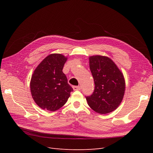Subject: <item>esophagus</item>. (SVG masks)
Here are the masks:
<instances>
[{
    "mask_svg": "<svg viewBox=\"0 0 153 153\" xmlns=\"http://www.w3.org/2000/svg\"><path fill=\"white\" fill-rule=\"evenodd\" d=\"M73 89L74 91H80L81 88L80 86H73Z\"/></svg>",
    "mask_w": 153,
    "mask_h": 153,
    "instance_id": "1",
    "label": "esophagus"
}]
</instances>
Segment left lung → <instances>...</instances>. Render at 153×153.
<instances>
[{"label":"left lung","mask_w":153,"mask_h":153,"mask_svg":"<svg viewBox=\"0 0 153 153\" xmlns=\"http://www.w3.org/2000/svg\"><path fill=\"white\" fill-rule=\"evenodd\" d=\"M89 67L94 81V91L86 100L96 112L106 114L112 112L121 104L125 92L123 73L112 59L102 55L89 58Z\"/></svg>","instance_id":"1"}]
</instances>
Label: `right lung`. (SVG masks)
<instances>
[{
  "label": "right lung",
  "mask_w": 153,
  "mask_h": 153,
  "mask_svg": "<svg viewBox=\"0 0 153 153\" xmlns=\"http://www.w3.org/2000/svg\"><path fill=\"white\" fill-rule=\"evenodd\" d=\"M67 59L61 53L50 54L34 69L30 92L35 103L42 109L53 112L61 108L73 91L62 72Z\"/></svg>",
  "instance_id": "right-lung-1"
}]
</instances>
